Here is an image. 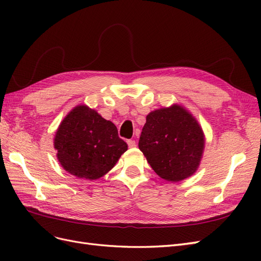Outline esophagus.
<instances>
[{"label":"esophagus","instance_id":"34e87169","mask_svg":"<svg viewBox=\"0 0 261 261\" xmlns=\"http://www.w3.org/2000/svg\"><path fill=\"white\" fill-rule=\"evenodd\" d=\"M127 144H128V147L129 148H135L137 145H136V141L133 140V139H129L127 140Z\"/></svg>","mask_w":261,"mask_h":261}]
</instances>
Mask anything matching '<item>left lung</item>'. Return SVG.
Returning a JSON list of instances; mask_svg holds the SVG:
<instances>
[{
    "instance_id": "left-lung-1",
    "label": "left lung",
    "mask_w": 261,
    "mask_h": 261,
    "mask_svg": "<svg viewBox=\"0 0 261 261\" xmlns=\"http://www.w3.org/2000/svg\"><path fill=\"white\" fill-rule=\"evenodd\" d=\"M204 134L193 114L179 105L150 112L138 147L150 167L161 178L179 181L198 169Z\"/></svg>"
}]
</instances>
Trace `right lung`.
Masks as SVG:
<instances>
[{"instance_id":"add662e5","label":"right lung","mask_w":261,"mask_h":261,"mask_svg":"<svg viewBox=\"0 0 261 261\" xmlns=\"http://www.w3.org/2000/svg\"><path fill=\"white\" fill-rule=\"evenodd\" d=\"M53 143L62 168L88 180L106 175L127 150L116 126L86 105L75 107L64 117Z\"/></svg>"}]
</instances>
